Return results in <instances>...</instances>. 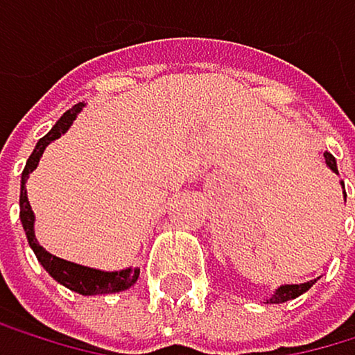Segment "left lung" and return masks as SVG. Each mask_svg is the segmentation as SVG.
Masks as SVG:
<instances>
[{
  "mask_svg": "<svg viewBox=\"0 0 355 355\" xmlns=\"http://www.w3.org/2000/svg\"><path fill=\"white\" fill-rule=\"evenodd\" d=\"M324 164L329 166L331 173L338 175V164H336V157L331 153H324ZM343 187V198L347 200V193H345V182H340ZM315 284V280H309V282H302V284H280L278 289H275L269 298H267V304H282L286 300H293L298 298V295H302L304 291H309L311 286Z\"/></svg>",
  "mask_w": 355,
  "mask_h": 355,
  "instance_id": "left-lung-1",
  "label": "left lung"
}]
</instances>
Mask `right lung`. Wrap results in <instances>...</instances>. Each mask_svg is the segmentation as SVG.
<instances>
[{"label":"right lung","mask_w":355,"mask_h":355,"mask_svg":"<svg viewBox=\"0 0 355 355\" xmlns=\"http://www.w3.org/2000/svg\"><path fill=\"white\" fill-rule=\"evenodd\" d=\"M84 102L75 104L73 108H69L60 119L55 122V126L46 133L37 146L33 148V153L28 157V162L24 166V173H21V189H19V220H21V227L26 231V238H28L31 249L37 255V260L42 267L49 271V275L53 280H57L60 284H64L66 289H71L75 293H82V295H104V293H119L133 286L139 278V269L133 267H126V269H119V271H102V269H93V267H84V264H77L71 260H64V258H57V255L49 253L42 244L37 242V236H35V213L31 209V202H28V193H26V182H28L31 173L40 164V157L44 155L46 146L55 139H60L69 128L73 126V122L77 119L84 111Z\"/></svg>","instance_id":"obj_1"}]
</instances>
